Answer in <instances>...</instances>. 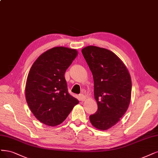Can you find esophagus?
<instances>
[{
  "label": "esophagus",
  "mask_w": 158,
  "mask_h": 158,
  "mask_svg": "<svg viewBox=\"0 0 158 158\" xmlns=\"http://www.w3.org/2000/svg\"><path fill=\"white\" fill-rule=\"evenodd\" d=\"M79 99H80V100L81 101H84L85 100L86 98H85V97L83 94H80L79 95Z\"/></svg>",
  "instance_id": "esophagus-1"
}]
</instances>
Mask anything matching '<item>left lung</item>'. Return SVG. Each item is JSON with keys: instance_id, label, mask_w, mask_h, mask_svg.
<instances>
[{"instance_id": "8db88e82", "label": "left lung", "mask_w": 158, "mask_h": 158, "mask_svg": "<svg viewBox=\"0 0 158 158\" xmlns=\"http://www.w3.org/2000/svg\"><path fill=\"white\" fill-rule=\"evenodd\" d=\"M93 74L97 111L89 116L97 129L105 131L116 124L129 107L131 79L126 65L105 48L88 46L81 50Z\"/></svg>"}]
</instances>
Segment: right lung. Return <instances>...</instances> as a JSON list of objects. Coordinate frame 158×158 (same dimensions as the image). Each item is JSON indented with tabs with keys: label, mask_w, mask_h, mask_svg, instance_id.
Segmentation results:
<instances>
[{
	"label": "right lung",
	"mask_w": 158,
	"mask_h": 158,
	"mask_svg": "<svg viewBox=\"0 0 158 158\" xmlns=\"http://www.w3.org/2000/svg\"><path fill=\"white\" fill-rule=\"evenodd\" d=\"M78 56L75 49L59 46L37 58L25 85L26 101L38 120L49 126L61 124L78 100L68 93L64 73Z\"/></svg>",
	"instance_id": "1"
}]
</instances>
